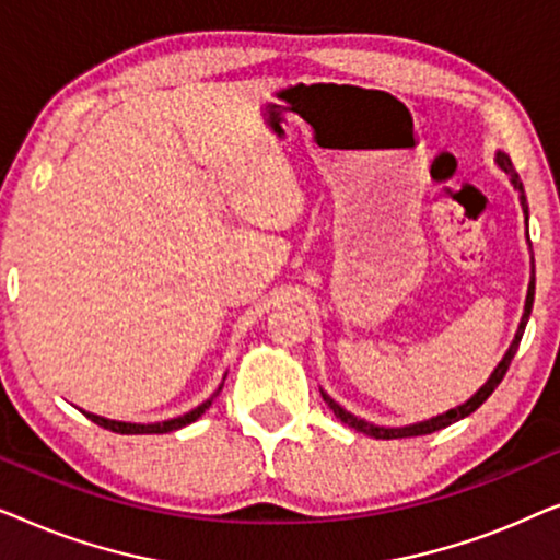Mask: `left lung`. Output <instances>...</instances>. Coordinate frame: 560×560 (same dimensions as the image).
<instances>
[{
  "instance_id": "obj_1",
  "label": "left lung",
  "mask_w": 560,
  "mask_h": 560,
  "mask_svg": "<svg viewBox=\"0 0 560 560\" xmlns=\"http://www.w3.org/2000/svg\"><path fill=\"white\" fill-rule=\"evenodd\" d=\"M497 163H500L502 171L508 173L510 178H512V186L517 188V194H520V203H523V211H525V217H527V201H525V190H523V183H520V175L515 173V165H512L510 155H504V152H497ZM533 295H535V278H533V282H530V290H527V301H525V316H523V320H520V331H517V336H515V341H512L510 351H508V354H504V359H502V362H500V366H497V370H494L492 377H489L487 385L481 387L479 393L471 397V400H466L464 405H458V408L448 410V412H443V416H439V418H431V420H425V423H416V425H408V428H377V425H372V423H364V420L354 418V416H351V412L343 410L341 405H336V402H334L331 397H328V395H324L326 405H328V408L334 410V416L339 418L341 423H347L349 428H354V431H359V433L374 435V439H387V441H389V439H410V435H425V433L441 431V428H446V425H451V423H456V420H462V418H466V416H471V412L477 410L479 405L485 402L487 397L494 393L497 385H500L504 374H508L510 364H512V359H515V354H517L520 339H523V331H525V324H527V318H530V311H533Z\"/></svg>"
}]
</instances>
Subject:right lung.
I'll list each match as a JSON object with an SVG mask.
<instances>
[{
    "label": "right lung",
    "mask_w": 560,
    "mask_h": 560,
    "mask_svg": "<svg viewBox=\"0 0 560 560\" xmlns=\"http://www.w3.org/2000/svg\"><path fill=\"white\" fill-rule=\"evenodd\" d=\"M219 389H221V387H219ZM219 389H217V393H219ZM213 397H217V395H213ZM213 397H209V400H206L203 405H198L196 410L186 412V416H180V418H173V420H165V423H152V425L119 423V420H106V418L91 416V412H83V416H86L89 420H94L96 425H102V428H106V431H114V433H125V435H137V433H167V431H178V428L188 425V423H194V420L201 418L203 412L209 410V405H211Z\"/></svg>",
    "instance_id": "add662e5"
}]
</instances>
